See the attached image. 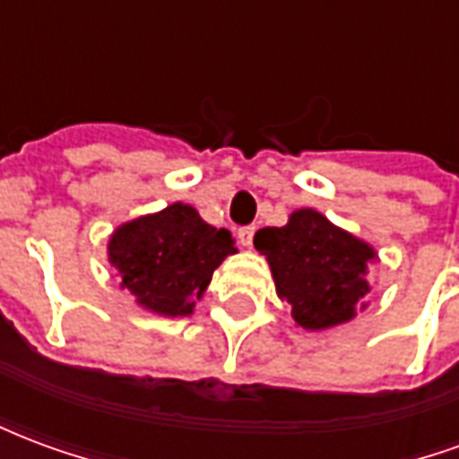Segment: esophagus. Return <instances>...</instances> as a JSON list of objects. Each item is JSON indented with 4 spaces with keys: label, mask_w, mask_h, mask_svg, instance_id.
Here are the masks:
<instances>
[{
    "label": "esophagus",
    "mask_w": 459,
    "mask_h": 459,
    "mask_svg": "<svg viewBox=\"0 0 459 459\" xmlns=\"http://www.w3.org/2000/svg\"><path fill=\"white\" fill-rule=\"evenodd\" d=\"M253 236H255V226H243V229H238L240 246H246V248H248L250 243H253Z\"/></svg>",
    "instance_id": "esophagus-1"
}]
</instances>
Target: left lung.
<instances>
[{"label":"left lung","mask_w":459,"mask_h":459,"mask_svg":"<svg viewBox=\"0 0 459 459\" xmlns=\"http://www.w3.org/2000/svg\"><path fill=\"white\" fill-rule=\"evenodd\" d=\"M255 248L268 258L278 295L305 329H329L366 307V268L376 250L315 209H299L282 229H260Z\"/></svg>","instance_id":"left-lung-1"}]
</instances>
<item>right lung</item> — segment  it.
<instances>
[{
  "label": "right lung",
  "mask_w": 459,
  "mask_h": 459,
  "mask_svg": "<svg viewBox=\"0 0 459 459\" xmlns=\"http://www.w3.org/2000/svg\"><path fill=\"white\" fill-rule=\"evenodd\" d=\"M236 253L226 229H213L189 204L122 223L108 243V260L150 312L186 317L209 288L213 270Z\"/></svg>",
  "instance_id": "right-lung-1"
}]
</instances>
